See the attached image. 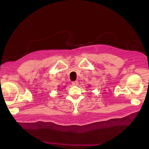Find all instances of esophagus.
I'll return each instance as SVG.
<instances>
[{
    "label": "esophagus",
    "instance_id": "esophagus-1",
    "mask_svg": "<svg viewBox=\"0 0 149 149\" xmlns=\"http://www.w3.org/2000/svg\"><path fill=\"white\" fill-rule=\"evenodd\" d=\"M78 84V81H72V84L73 86H77Z\"/></svg>",
    "mask_w": 149,
    "mask_h": 149
}]
</instances>
